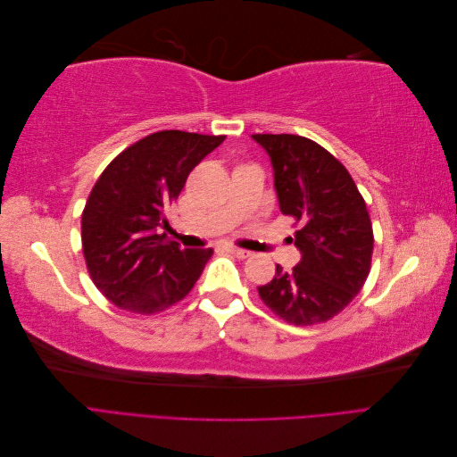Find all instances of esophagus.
I'll return each mask as SVG.
<instances>
[{
	"instance_id": "esophagus-1",
	"label": "esophagus",
	"mask_w": 457,
	"mask_h": 457,
	"mask_svg": "<svg viewBox=\"0 0 457 457\" xmlns=\"http://www.w3.org/2000/svg\"><path fill=\"white\" fill-rule=\"evenodd\" d=\"M227 250L232 253V255H237L238 259H247L250 257L252 253L250 252H245V250H240V247H237V245H227Z\"/></svg>"
}]
</instances>
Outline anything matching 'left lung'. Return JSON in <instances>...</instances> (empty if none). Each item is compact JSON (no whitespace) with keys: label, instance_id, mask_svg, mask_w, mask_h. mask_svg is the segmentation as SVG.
Masks as SVG:
<instances>
[{"label":"left lung","instance_id":"obj_1","mask_svg":"<svg viewBox=\"0 0 457 457\" xmlns=\"http://www.w3.org/2000/svg\"><path fill=\"white\" fill-rule=\"evenodd\" d=\"M252 139L270 158L280 212L299 223L289 240L301 252L292 270L276 265L259 295L289 324L326 322L368 278L373 232L364 198L343 163L307 137L259 133Z\"/></svg>","mask_w":457,"mask_h":457}]
</instances>
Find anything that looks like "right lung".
Listing matches in <instances>:
<instances>
[{
	"mask_svg": "<svg viewBox=\"0 0 457 457\" xmlns=\"http://www.w3.org/2000/svg\"><path fill=\"white\" fill-rule=\"evenodd\" d=\"M225 141L223 135L158 131L118 154L95 183L81 215L91 280L116 307L154 314L181 301L212 257L162 234L165 212L188 173Z\"/></svg>",
	"mask_w": 457,
	"mask_h": 457,
	"instance_id": "right-lung-1",
	"label": "right lung"
}]
</instances>
